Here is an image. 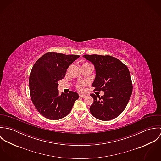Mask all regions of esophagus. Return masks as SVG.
Returning <instances> with one entry per match:
<instances>
[{
	"mask_svg": "<svg viewBox=\"0 0 161 161\" xmlns=\"http://www.w3.org/2000/svg\"><path fill=\"white\" fill-rule=\"evenodd\" d=\"M79 97L81 98H84L86 97V95H82V94H79Z\"/></svg>",
	"mask_w": 161,
	"mask_h": 161,
	"instance_id": "34e87169",
	"label": "esophagus"
}]
</instances>
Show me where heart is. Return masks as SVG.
Wrapping results in <instances>:
<instances>
[{"instance_id":"1","label":"heart","mask_w":161,"mask_h":161,"mask_svg":"<svg viewBox=\"0 0 161 161\" xmlns=\"http://www.w3.org/2000/svg\"><path fill=\"white\" fill-rule=\"evenodd\" d=\"M89 64H90L86 63H84L82 66H84V65H89ZM86 84V82H84V81H81V82H79V83L77 84L76 88H77V89L78 91H84V87L85 86Z\"/></svg>"}]
</instances>
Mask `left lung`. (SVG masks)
<instances>
[{
	"label": "left lung",
	"mask_w": 161,
	"mask_h": 161,
	"mask_svg": "<svg viewBox=\"0 0 161 161\" xmlns=\"http://www.w3.org/2000/svg\"><path fill=\"white\" fill-rule=\"evenodd\" d=\"M83 57L91 61L95 68V78L92 84L94 91L104 92L101 97L91 94L93 102L90 112L100 120L113 119L125 109L132 93L129 69L121 61L111 56L86 54Z\"/></svg>",
	"instance_id": "obj_1"
}]
</instances>
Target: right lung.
Wrapping results in <instances>:
<instances>
[{
  "label": "right lung",
  "mask_w": 161,
  "mask_h": 161,
  "mask_svg": "<svg viewBox=\"0 0 161 161\" xmlns=\"http://www.w3.org/2000/svg\"><path fill=\"white\" fill-rule=\"evenodd\" d=\"M79 55L48 52L33 65L29 77L30 94L38 112L47 119H61L70 112L79 98L77 92L59 94L58 81L64 78L69 66Z\"/></svg>",
  "instance_id": "1"
}]
</instances>
